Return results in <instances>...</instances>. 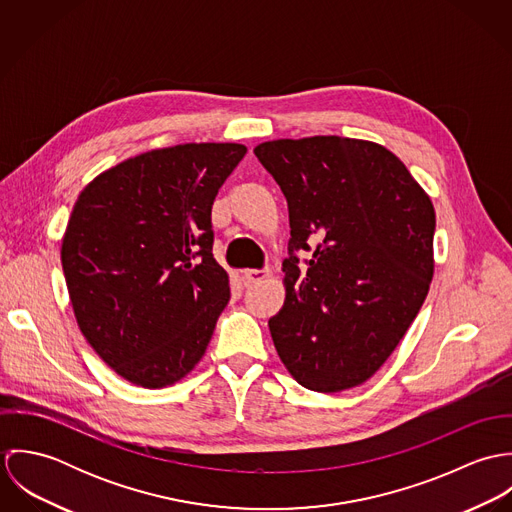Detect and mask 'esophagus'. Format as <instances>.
Returning <instances> with one entry per match:
<instances>
[{
	"mask_svg": "<svg viewBox=\"0 0 512 512\" xmlns=\"http://www.w3.org/2000/svg\"><path fill=\"white\" fill-rule=\"evenodd\" d=\"M270 276V270H244L242 272V280L246 284H258L262 280H266Z\"/></svg>",
	"mask_w": 512,
	"mask_h": 512,
	"instance_id": "1",
	"label": "esophagus"
}]
</instances>
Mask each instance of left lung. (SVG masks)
Masks as SVG:
<instances>
[{"label": "left lung", "mask_w": 512, "mask_h": 512, "mask_svg": "<svg viewBox=\"0 0 512 512\" xmlns=\"http://www.w3.org/2000/svg\"><path fill=\"white\" fill-rule=\"evenodd\" d=\"M288 201L286 299L268 321L293 378L315 392L366 382L416 319L434 278L436 211L384 146L339 136L254 147ZM318 248L298 268L292 252Z\"/></svg>", "instance_id": "8db88e82"}]
</instances>
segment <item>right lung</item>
<instances>
[{
	"mask_svg": "<svg viewBox=\"0 0 512 512\" xmlns=\"http://www.w3.org/2000/svg\"><path fill=\"white\" fill-rule=\"evenodd\" d=\"M242 144H181L130 157L78 195L61 262L76 323L124 380L165 388L211 343L230 299L211 209Z\"/></svg>",
	"mask_w": 512,
	"mask_h": 512,
	"instance_id": "1",
	"label": "right lung"
}]
</instances>
